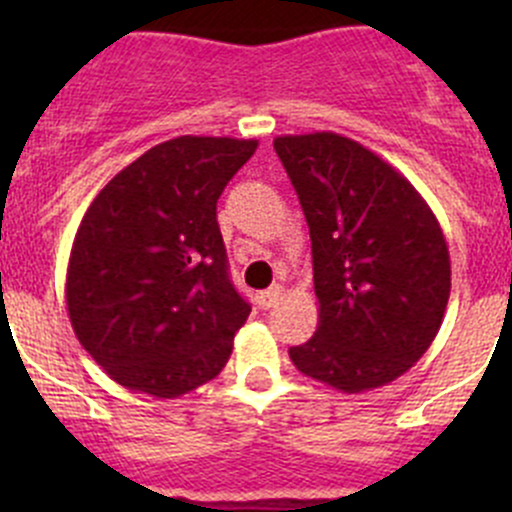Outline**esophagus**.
Segmentation results:
<instances>
[{
	"label": "esophagus",
	"instance_id": "obj_1",
	"mask_svg": "<svg viewBox=\"0 0 512 512\" xmlns=\"http://www.w3.org/2000/svg\"><path fill=\"white\" fill-rule=\"evenodd\" d=\"M280 297H282V287L275 285V287L265 289V292H257V304H260L262 309H270L280 302Z\"/></svg>",
	"mask_w": 512,
	"mask_h": 512
}]
</instances>
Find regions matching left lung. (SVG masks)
Segmentation results:
<instances>
[{
    "mask_svg": "<svg viewBox=\"0 0 512 512\" xmlns=\"http://www.w3.org/2000/svg\"><path fill=\"white\" fill-rule=\"evenodd\" d=\"M312 237L319 324L289 349L304 376L344 394L411 369L441 329L451 257L436 215L384 158L332 131L277 136Z\"/></svg>",
    "mask_w": 512,
    "mask_h": 512,
    "instance_id": "8db88e82",
    "label": "left lung"
}]
</instances>
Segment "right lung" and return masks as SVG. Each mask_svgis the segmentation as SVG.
<instances>
[{
	"label": "right lung",
	"mask_w": 512,
	"mask_h": 512,
	"mask_svg": "<svg viewBox=\"0 0 512 512\" xmlns=\"http://www.w3.org/2000/svg\"><path fill=\"white\" fill-rule=\"evenodd\" d=\"M255 138L180 136L113 175L66 267L76 339L116 384L175 399L225 369L250 304L227 275L218 198Z\"/></svg>",
	"instance_id": "right-lung-1"
}]
</instances>
